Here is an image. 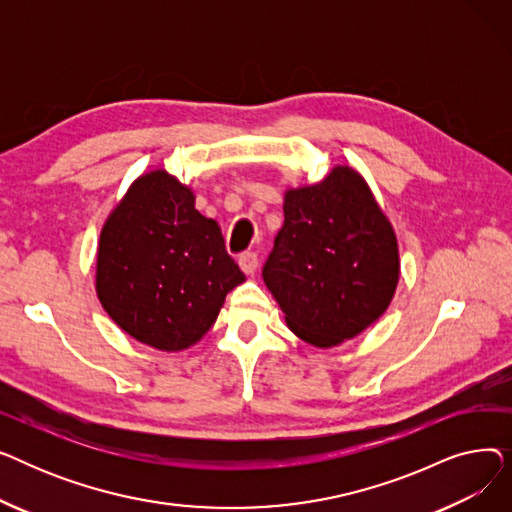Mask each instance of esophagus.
I'll list each match as a JSON object with an SVG mask.
<instances>
[{"mask_svg":"<svg viewBox=\"0 0 512 512\" xmlns=\"http://www.w3.org/2000/svg\"><path fill=\"white\" fill-rule=\"evenodd\" d=\"M238 265H240L242 272L251 276V274H255V270L259 267V257H257V253H242L238 257Z\"/></svg>","mask_w":512,"mask_h":512,"instance_id":"esophagus-1","label":"esophagus"}]
</instances>
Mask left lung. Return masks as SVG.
<instances>
[{
    "label": "left lung",
    "instance_id": "1",
    "mask_svg": "<svg viewBox=\"0 0 512 512\" xmlns=\"http://www.w3.org/2000/svg\"><path fill=\"white\" fill-rule=\"evenodd\" d=\"M398 274L394 230L353 168L286 191L263 282L299 338L319 348L355 338L388 309Z\"/></svg>",
    "mask_w": 512,
    "mask_h": 512
}]
</instances>
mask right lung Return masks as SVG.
Wrapping results in <instances>:
<instances>
[{"mask_svg": "<svg viewBox=\"0 0 512 512\" xmlns=\"http://www.w3.org/2000/svg\"><path fill=\"white\" fill-rule=\"evenodd\" d=\"M240 282L218 222L166 170L134 180L103 224L97 297L126 334L159 351L199 342Z\"/></svg>", "mask_w": 512, "mask_h": 512, "instance_id": "right-lung-1", "label": "right lung"}]
</instances>
